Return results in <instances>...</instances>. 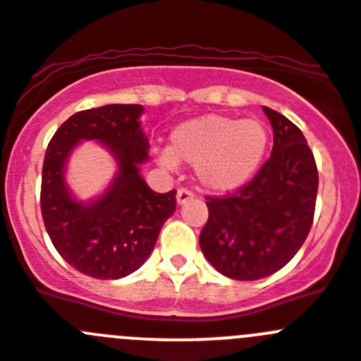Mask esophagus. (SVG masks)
Instances as JSON below:
<instances>
[{
  "instance_id": "esophagus-1",
  "label": "esophagus",
  "mask_w": 361,
  "mask_h": 361,
  "mask_svg": "<svg viewBox=\"0 0 361 361\" xmlns=\"http://www.w3.org/2000/svg\"><path fill=\"white\" fill-rule=\"evenodd\" d=\"M193 199V193L188 190H178L177 191V204L178 206H183V204L190 202V200Z\"/></svg>"
}]
</instances>
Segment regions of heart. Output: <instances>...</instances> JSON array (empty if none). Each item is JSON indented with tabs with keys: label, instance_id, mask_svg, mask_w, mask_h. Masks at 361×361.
<instances>
[{
	"label": "heart",
	"instance_id": "obj_1",
	"mask_svg": "<svg viewBox=\"0 0 361 361\" xmlns=\"http://www.w3.org/2000/svg\"><path fill=\"white\" fill-rule=\"evenodd\" d=\"M269 148L267 126L258 119L208 114L178 124L170 148L157 149V162L175 170L178 162L195 168L204 190L229 193L251 180Z\"/></svg>",
	"mask_w": 361,
	"mask_h": 361
}]
</instances>
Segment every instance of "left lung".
<instances>
[{
    "mask_svg": "<svg viewBox=\"0 0 361 361\" xmlns=\"http://www.w3.org/2000/svg\"><path fill=\"white\" fill-rule=\"evenodd\" d=\"M273 128V152L250 184L208 197L200 250L219 273L260 280L282 269L309 235L318 191L312 152L298 126L264 106Z\"/></svg>",
    "mask_w": 361,
    "mask_h": 361,
    "instance_id": "left-lung-1",
    "label": "left lung"
}]
</instances>
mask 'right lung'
<instances>
[{
  "label": "right lung",
  "mask_w": 361,
  "mask_h": 361,
  "mask_svg": "<svg viewBox=\"0 0 361 361\" xmlns=\"http://www.w3.org/2000/svg\"><path fill=\"white\" fill-rule=\"evenodd\" d=\"M142 114L141 104L78 111L54 133L44 153V228L57 253L92 279L117 280L139 269L175 212V190L157 193L141 175L149 159ZM85 140L99 142L116 162V175L104 193L88 201L78 200L66 183L69 157Z\"/></svg>",
  "instance_id": "add662e5"
}]
</instances>
